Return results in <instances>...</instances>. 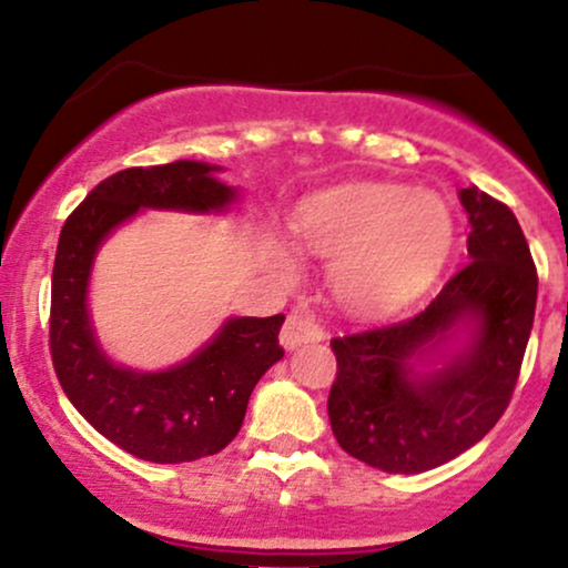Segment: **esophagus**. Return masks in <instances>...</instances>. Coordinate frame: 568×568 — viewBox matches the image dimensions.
Instances as JSON below:
<instances>
[{"label":"esophagus","instance_id":"esophagus-1","mask_svg":"<svg viewBox=\"0 0 568 568\" xmlns=\"http://www.w3.org/2000/svg\"><path fill=\"white\" fill-rule=\"evenodd\" d=\"M323 336H325L323 328L317 325V321L310 315V312L293 310L291 315L285 317L283 331H280V344H283L285 349H296L302 347V344L321 342Z\"/></svg>","mask_w":568,"mask_h":568}]
</instances>
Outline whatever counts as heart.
Masks as SVG:
<instances>
[{
	"instance_id": "heart-1",
	"label": "heart",
	"mask_w": 568,
	"mask_h": 568,
	"mask_svg": "<svg viewBox=\"0 0 568 568\" xmlns=\"http://www.w3.org/2000/svg\"><path fill=\"white\" fill-rule=\"evenodd\" d=\"M296 234L334 258V288L355 312L389 310L446 256L454 221L446 202L397 184H352L306 202Z\"/></svg>"
}]
</instances>
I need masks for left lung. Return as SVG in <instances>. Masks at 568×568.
<instances>
[{
  "label": "left lung",
  "instance_id": "8db88e82",
  "mask_svg": "<svg viewBox=\"0 0 568 568\" xmlns=\"http://www.w3.org/2000/svg\"><path fill=\"white\" fill-rule=\"evenodd\" d=\"M470 262L425 310L331 338L336 379L328 419L338 446L384 473H425L475 446L510 406L537 306V266L505 202L462 189ZM474 328L465 353L419 377L409 357Z\"/></svg>",
  "mask_w": 568,
  "mask_h": 568
}]
</instances>
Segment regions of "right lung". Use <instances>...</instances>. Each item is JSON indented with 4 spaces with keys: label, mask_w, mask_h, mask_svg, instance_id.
<instances>
[{
    "label": "right lung",
    "mask_w": 568,
    "mask_h": 568,
    "mask_svg": "<svg viewBox=\"0 0 568 568\" xmlns=\"http://www.w3.org/2000/svg\"><path fill=\"white\" fill-rule=\"evenodd\" d=\"M219 168L179 160L109 175L63 224L50 291V355L63 393L103 438L139 459L181 465L219 454L245 419L253 387L285 349V315L234 317L186 363L160 374L120 368L98 349L88 317V277L98 245L139 207L221 211L234 189Z\"/></svg>",
    "instance_id": "obj_1"
}]
</instances>
